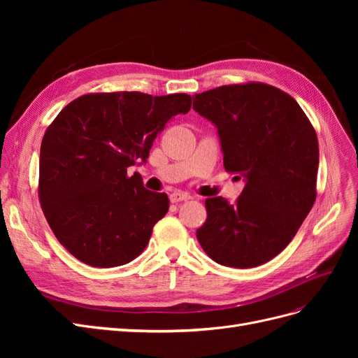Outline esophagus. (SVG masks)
Listing matches in <instances>:
<instances>
[{"instance_id":"34e87169","label":"esophagus","mask_w":358,"mask_h":358,"mask_svg":"<svg viewBox=\"0 0 358 358\" xmlns=\"http://www.w3.org/2000/svg\"><path fill=\"white\" fill-rule=\"evenodd\" d=\"M191 200V196H188L187 192H180V191H175L170 194V201L171 203H179V201H187Z\"/></svg>"}]
</instances>
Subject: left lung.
Segmentation results:
<instances>
[{
    "label": "left lung",
    "mask_w": 358,
    "mask_h": 358,
    "mask_svg": "<svg viewBox=\"0 0 358 358\" xmlns=\"http://www.w3.org/2000/svg\"><path fill=\"white\" fill-rule=\"evenodd\" d=\"M192 107L218 129L225 170L245 179L234 204L204 201L197 239L222 266H262L284 251L317 199L315 129L291 95L266 83L196 94Z\"/></svg>",
    "instance_id": "8db88e82"
}]
</instances>
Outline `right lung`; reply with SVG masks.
<instances>
[{
    "instance_id": "right-lung-1",
    "label": "right lung",
    "mask_w": 358,
    "mask_h": 358,
    "mask_svg": "<svg viewBox=\"0 0 358 358\" xmlns=\"http://www.w3.org/2000/svg\"><path fill=\"white\" fill-rule=\"evenodd\" d=\"M191 96L142 92L88 94L55 117L40 148L38 197L59 243L82 263L116 267L143 252L169 197L127 169L146 162L173 116Z\"/></svg>"
}]
</instances>
